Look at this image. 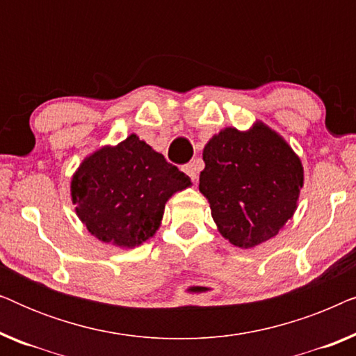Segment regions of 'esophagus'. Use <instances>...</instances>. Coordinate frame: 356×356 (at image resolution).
I'll list each match as a JSON object with an SVG mask.
<instances>
[{"mask_svg":"<svg viewBox=\"0 0 356 356\" xmlns=\"http://www.w3.org/2000/svg\"><path fill=\"white\" fill-rule=\"evenodd\" d=\"M199 163H197V160H194V162H189V163H186V165H183V172L188 175L189 178L193 179V181H196V178H197V173H199Z\"/></svg>","mask_w":356,"mask_h":356,"instance_id":"1","label":"esophagus"}]
</instances>
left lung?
<instances>
[{
	"label": "left lung",
	"instance_id": "left-lung-1",
	"mask_svg": "<svg viewBox=\"0 0 356 356\" xmlns=\"http://www.w3.org/2000/svg\"><path fill=\"white\" fill-rule=\"evenodd\" d=\"M199 191L211 204L220 235L243 250L279 233L298 206L303 165L289 143L256 121L248 131L225 128L204 147Z\"/></svg>",
	"mask_w": 356,
	"mask_h": 356
}]
</instances>
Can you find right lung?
<instances>
[{
    "label": "right lung",
    "instance_id": "add662e5",
    "mask_svg": "<svg viewBox=\"0 0 356 356\" xmlns=\"http://www.w3.org/2000/svg\"><path fill=\"white\" fill-rule=\"evenodd\" d=\"M189 186V177L131 134L82 160L72 175L71 199L90 235L131 250L155 235L165 204Z\"/></svg>",
    "mask_w": 356,
    "mask_h": 356
}]
</instances>
